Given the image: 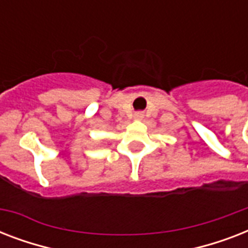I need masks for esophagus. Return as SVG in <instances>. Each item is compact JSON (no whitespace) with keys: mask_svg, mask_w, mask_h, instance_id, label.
Here are the masks:
<instances>
[{"mask_svg":"<svg viewBox=\"0 0 248 248\" xmlns=\"http://www.w3.org/2000/svg\"><path fill=\"white\" fill-rule=\"evenodd\" d=\"M143 117H144L143 113L138 112V113H135V116H134V118H135L136 121H141V120H143Z\"/></svg>","mask_w":248,"mask_h":248,"instance_id":"1","label":"esophagus"}]
</instances>
